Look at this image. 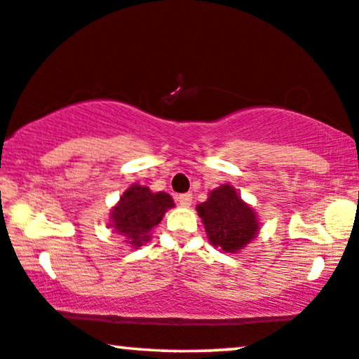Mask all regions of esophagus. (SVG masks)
Returning a JSON list of instances; mask_svg holds the SVG:
<instances>
[{
    "label": "esophagus",
    "instance_id": "34e87169",
    "mask_svg": "<svg viewBox=\"0 0 359 359\" xmlns=\"http://www.w3.org/2000/svg\"><path fill=\"white\" fill-rule=\"evenodd\" d=\"M177 202H179V205H182V207H190V203H192V194L177 195Z\"/></svg>",
    "mask_w": 359,
    "mask_h": 359
}]
</instances>
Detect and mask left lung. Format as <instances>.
<instances>
[{
	"instance_id": "8db88e82",
	"label": "left lung",
	"mask_w": 359,
	"mask_h": 359,
	"mask_svg": "<svg viewBox=\"0 0 359 359\" xmlns=\"http://www.w3.org/2000/svg\"><path fill=\"white\" fill-rule=\"evenodd\" d=\"M208 241L224 252H240L259 233L261 223L251 205L229 184L208 192L207 202L197 205Z\"/></svg>"
}]
</instances>
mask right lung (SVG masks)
Here are the masks:
<instances>
[{
	"mask_svg": "<svg viewBox=\"0 0 359 359\" xmlns=\"http://www.w3.org/2000/svg\"><path fill=\"white\" fill-rule=\"evenodd\" d=\"M174 207L175 203L169 194L151 192L146 185L131 184L111 208L109 226L126 238V245L140 250L151 241L152 228L161 223L167 210Z\"/></svg>",
	"mask_w": 359,
	"mask_h": 359,
	"instance_id": "1",
	"label": "right lung"
}]
</instances>
